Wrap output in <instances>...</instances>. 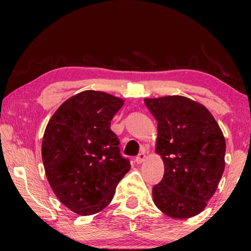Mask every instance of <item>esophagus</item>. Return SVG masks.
Returning a JSON list of instances; mask_svg holds the SVG:
<instances>
[{"label": "esophagus", "instance_id": "obj_1", "mask_svg": "<svg viewBox=\"0 0 251 251\" xmlns=\"http://www.w3.org/2000/svg\"><path fill=\"white\" fill-rule=\"evenodd\" d=\"M145 158H146L145 152H140V153L138 154L137 157H135V163H137V164H142L144 160H145Z\"/></svg>", "mask_w": 251, "mask_h": 251}]
</instances>
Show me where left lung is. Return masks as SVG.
<instances>
[{
  "label": "left lung",
  "mask_w": 251,
  "mask_h": 251,
  "mask_svg": "<svg viewBox=\"0 0 251 251\" xmlns=\"http://www.w3.org/2000/svg\"><path fill=\"white\" fill-rule=\"evenodd\" d=\"M158 123L155 151L164 177L152 189L157 208L172 218L203 211L223 175L226 139L212 114L180 96L144 100Z\"/></svg>",
  "instance_id": "1"
}]
</instances>
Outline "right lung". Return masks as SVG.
<instances>
[{
  "mask_svg": "<svg viewBox=\"0 0 251 251\" xmlns=\"http://www.w3.org/2000/svg\"><path fill=\"white\" fill-rule=\"evenodd\" d=\"M124 100L83 91L66 100L47 124L42 162L50 188L77 215L101 211L111 203L129 160L120 154L111 120Z\"/></svg>",
  "mask_w": 251,
  "mask_h": 251,
  "instance_id": "add662e5",
  "label": "right lung"
}]
</instances>
